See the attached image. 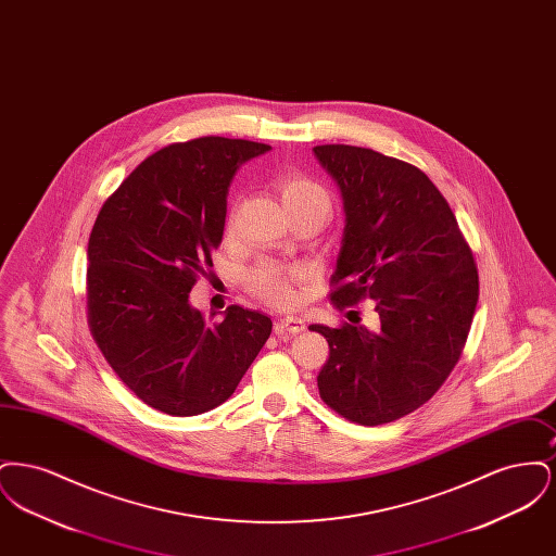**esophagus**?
Here are the masks:
<instances>
[{
    "label": "esophagus",
    "instance_id": "34e87169",
    "mask_svg": "<svg viewBox=\"0 0 556 556\" xmlns=\"http://www.w3.org/2000/svg\"><path fill=\"white\" fill-rule=\"evenodd\" d=\"M306 329V323L298 317H283L277 320V333H302Z\"/></svg>",
    "mask_w": 556,
    "mask_h": 556
}]
</instances>
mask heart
I'll return each instance as SVG.
<instances>
[{
  "label": "heart",
  "mask_w": 556,
  "mask_h": 556,
  "mask_svg": "<svg viewBox=\"0 0 556 556\" xmlns=\"http://www.w3.org/2000/svg\"><path fill=\"white\" fill-rule=\"evenodd\" d=\"M277 186H279L286 206L311 202V200L329 202L325 189L318 186L317 181H313L304 175H283V177H279ZM300 279H302V270L277 265L270 261H263L245 273L248 290L254 291L268 304L281 306V308L295 302V281H300Z\"/></svg>",
  "instance_id": "b5f03b06"
}]
</instances>
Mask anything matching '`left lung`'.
Masks as SVG:
<instances>
[{"instance_id": "left-lung-1", "label": "left lung", "mask_w": 556, "mask_h": 556, "mask_svg": "<svg viewBox=\"0 0 556 556\" xmlns=\"http://www.w3.org/2000/svg\"><path fill=\"white\" fill-rule=\"evenodd\" d=\"M315 156L344 198L329 298L340 311L370 298L381 323L375 333L308 327L329 344L318 394L352 424H392L433 396L463 354L479 298L473 252L421 168L344 143Z\"/></svg>"}]
</instances>
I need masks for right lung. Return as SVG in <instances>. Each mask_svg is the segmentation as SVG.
I'll return each instance as SVG.
<instances>
[{
    "instance_id": "right-lung-1",
    "label": "right lung",
    "mask_w": 556,
    "mask_h": 556,
    "mask_svg": "<svg viewBox=\"0 0 556 556\" xmlns=\"http://www.w3.org/2000/svg\"><path fill=\"white\" fill-rule=\"evenodd\" d=\"M270 146L198 137L143 160L108 198L87 245V323L135 396L173 417L223 404L265 345L270 318L238 304L220 323L189 291L220 245L239 164Z\"/></svg>"
}]
</instances>
